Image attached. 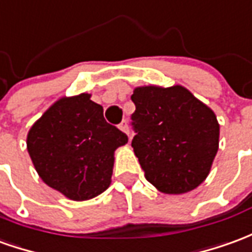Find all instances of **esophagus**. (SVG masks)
<instances>
[{
    "label": "esophagus",
    "mask_w": 252,
    "mask_h": 252,
    "mask_svg": "<svg viewBox=\"0 0 252 252\" xmlns=\"http://www.w3.org/2000/svg\"><path fill=\"white\" fill-rule=\"evenodd\" d=\"M119 128H120L121 131L124 132V133H126V135L129 136V126H128V124H126V121H123L120 126H119Z\"/></svg>",
    "instance_id": "34e87169"
}]
</instances>
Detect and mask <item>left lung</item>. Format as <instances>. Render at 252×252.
<instances>
[{"instance_id":"left-lung-1","label":"left lung","mask_w":252,"mask_h":252,"mask_svg":"<svg viewBox=\"0 0 252 252\" xmlns=\"http://www.w3.org/2000/svg\"><path fill=\"white\" fill-rule=\"evenodd\" d=\"M136 110L132 147L149 183L163 193H186L210 173L220 143L212 109L180 84L140 86L131 96Z\"/></svg>"}]
</instances>
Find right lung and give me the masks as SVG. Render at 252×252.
I'll return each instance as SVG.
<instances>
[{
    "mask_svg": "<svg viewBox=\"0 0 252 252\" xmlns=\"http://www.w3.org/2000/svg\"><path fill=\"white\" fill-rule=\"evenodd\" d=\"M126 142L128 136L106 123L103 108L87 93L60 98L27 133L28 154L40 179L77 202L108 189L114 151Z\"/></svg>",
    "mask_w": 252,
    "mask_h": 252,
    "instance_id": "right-lung-1",
    "label": "right lung"
}]
</instances>
